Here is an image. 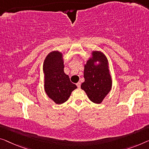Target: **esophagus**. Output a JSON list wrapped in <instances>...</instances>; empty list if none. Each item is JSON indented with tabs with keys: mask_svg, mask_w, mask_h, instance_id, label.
<instances>
[{
	"mask_svg": "<svg viewBox=\"0 0 149 149\" xmlns=\"http://www.w3.org/2000/svg\"><path fill=\"white\" fill-rule=\"evenodd\" d=\"M76 86H77V88H80V86H81V83L80 82H77V83L76 84Z\"/></svg>",
	"mask_w": 149,
	"mask_h": 149,
	"instance_id": "esophagus-1",
	"label": "esophagus"
}]
</instances>
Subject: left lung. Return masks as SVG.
Wrapping results in <instances>:
<instances>
[{
	"instance_id": "left-lung-1",
	"label": "left lung",
	"mask_w": 149,
	"mask_h": 149,
	"mask_svg": "<svg viewBox=\"0 0 149 149\" xmlns=\"http://www.w3.org/2000/svg\"><path fill=\"white\" fill-rule=\"evenodd\" d=\"M93 58L89 59L84 66V77L85 81L81 88L94 103H101L112 88V80L109 74L108 60L102 53L94 52ZM95 61L100 64L95 66Z\"/></svg>"
}]
</instances>
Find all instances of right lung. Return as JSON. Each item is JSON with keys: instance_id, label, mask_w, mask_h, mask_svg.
Masks as SVG:
<instances>
[{"instance_id": "right-lung-1", "label": "right lung", "mask_w": 149, "mask_h": 149, "mask_svg": "<svg viewBox=\"0 0 149 149\" xmlns=\"http://www.w3.org/2000/svg\"><path fill=\"white\" fill-rule=\"evenodd\" d=\"M62 54L59 52L49 53L43 63L45 90L47 96L57 104H63L77 88L63 72Z\"/></svg>"}]
</instances>
